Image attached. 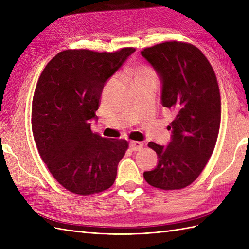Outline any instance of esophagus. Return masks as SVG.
<instances>
[{
	"label": "esophagus",
	"instance_id": "34e87169",
	"mask_svg": "<svg viewBox=\"0 0 249 249\" xmlns=\"http://www.w3.org/2000/svg\"><path fill=\"white\" fill-rule=\"evenodd\" d=\"M130 147L134 152H137V150H140L143 147V143L140 141H131Z\"/></svg>",
	"mask_w": 249,
	"mask_h": 249
}]
</instances>
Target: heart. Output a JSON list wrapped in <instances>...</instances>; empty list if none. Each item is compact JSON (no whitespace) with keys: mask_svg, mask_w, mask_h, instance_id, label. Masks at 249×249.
<instances>
[{"mask_svg":"<svg viewBox=\"0 0 249 249\" xmlns=\"http://www.w3.org/2000/svg\"><path fill=\"white\" fill-rule=\"evenodd\" d=\"M129 74L133 80L134 85H137L141 82L148 80H156V73L149 66L139 64L129 70Z\"/></svg>","mask_w":249,"mask_h":249,"instance_id":"1","label":"heart"}]
</instances>
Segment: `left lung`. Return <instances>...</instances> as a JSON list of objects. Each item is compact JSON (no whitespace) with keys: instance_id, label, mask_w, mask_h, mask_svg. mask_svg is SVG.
Returning <instances> with one entry per match:
<instances>
[{"instance_id":"obj_1","label":"left lung","mask_w":249,"mask_h":249,"mask_svg":"<svg viewBox=\"0 0 249 249\" xmlns=\"http://www.w3.org/2000/svg\"><path fill=\"white\" fill-rule=\"evenodd\" d=\"M141 55L161 79L162 105L176 113L168 125L172 131L169 144L148 143L159 163L143 177L159 189H182L198 178L216 145L221 118L216 74L191 43L162 42L144 49Z\"/></svg>"}]
</instances>
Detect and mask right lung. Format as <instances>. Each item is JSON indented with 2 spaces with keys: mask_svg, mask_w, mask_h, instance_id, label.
I'll list each match as a JSON object with an SVG mask.
<instances>
[{
  "mask_svg": "<svg viewBox=\"0 0 249 249\" xmlns=\"http://www.w3.org/2000/svg\"><path fill=\"white\" fill-rule=\"evenodd\" d=\"M90 50L60 52L44 67L32 102L37 149L52 176L66 190L90 195L107 190L129 143L92 133L105 83L132 53Z\"/></svg>",
  "mask_w": 249,
  "mask_h": 249,
  "instance_id": "right-lung-1",
  "label": "right lung"
}]
</instances>
